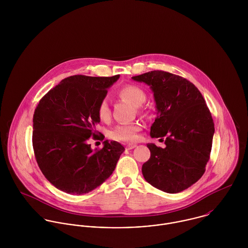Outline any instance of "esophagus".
<instances>
[{"mask_svg":"<svg viewBox=\"0 0 248 248\" xmlns=\"http://www.w3.org/2000/svg\"><path fill=\"white\" fill-rule=\"evenodd\" d=\"M137 147V144L136 143H130V144H128L127 146H126V149L127 150H132V149H134V148H136Z\"/></svg>","mask_w":248,"mask_h":248,"instance_id":"obj_1","label":"esophagus"}]
</instances>
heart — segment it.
<instances>
[{
  "label": "heart",
  "mask_w": 248,
  "mask_h": 248,
  "mask_svg": "<svg viewBox=\"0 0 248 248\" xmlns=\"http://www.w3.org/2000/svg\"><path fill=\"white\" fill-rule=\"evenodd\" d=\"M118 97L121 99L129 102L133 106H141L146 99V94L144 91L138 86L134 85H127L122 87L117 92ZM97 113L99 118L102 121H108L110 118L111 111L108 101L107 99H103L97 109ZM140 125L134 123V124H119L115 126L109 133V137L112 140H119V141H133L137 138V133L140 131Z\"/></svg>",
  "instance_id": "1"
}]
</instances>
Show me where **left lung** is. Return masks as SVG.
<instances>
[{
  "label": "left lung",
  "instance_id": "left-lung-1",
  "mask_svg": "<svg viewBox=\"0 0 248 248\" xmlns=\"http://www.w3.org/2000/svg\"><path fill=\"white\" fill-rule=\"evenodd\" d=\"M132 79L150 86L157 115L150 136L165 138L166 145L147 144L151 157L142 165V175L163 192L179 193L205 172L215 133L212 115L198 88L183 77L154 71Z\"/></svg>",
  "mask_w": 248,
  "mask_h": 248
}]
</instances>
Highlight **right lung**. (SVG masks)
<instances>
[{
    "label": "right lung",
    "instance_id": "right-lung-1",
    "mask_svg": "<svg viewBox=\"0 0 248 248\" xmlns=\"http://www.w3.org/2000/svg\"><path fill=\"white\" fill-rule=\"evenodd\" d=\"M119 76H70L36 107L32 133L36 161L57 189L71 195L87 194L114 171L125 148L105 140L102 149L93 150L89 140L97 136L98 106Z\"/></svg>",
    "mask_w": 248,
    "mask_h": 248
}]
</instances>
